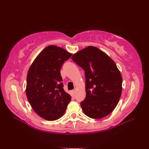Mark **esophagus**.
Instances as JSON below:
<instances>
[{
    "label": "esophagus",
    "mask_w": 149,
    "mask_h": 149,
    "mask_svg": "<svg viewBox=\"0 0 149 149\" xmlns=\"http://www.w3.org/2000/svg\"><path fill=\"white\" fill-rule=\"evenodd\" d=\"M75 92H76V90L74 89V90H73V94L75 95Z\"/></svg>",
    "instance_id": "1"
}]
</instances>
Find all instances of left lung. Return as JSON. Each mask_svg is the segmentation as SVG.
<instances>
[{
	"label": "left lung",
	"instance_id": "8db88e82",
	"mask_svg": "<svg viewBox=\"0 0 149 149\" xmlns=\"http://www.w3.org/2000/svg\"><path fill=\"white\" fill-rule=\"evenodd\" d=\"M73 61L83 68L86 77V98L81 106L86 115L99 119L115 109L121 97L122 77L113 60L93 46L74 54Z\"/></svg>",
	"mask_w": 149,
	"mask_h": 149
}]
</instances>
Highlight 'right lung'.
<instances>
[{"label": "right lung", "mask_w": 149, "mask_h": 149, "mask_svg": "<svg viewBox=\"0 0 149 149\" xmlns=\"http://www.w3.org/2000/svg\"><path fill=\"white\" fill-rule=\"evenodd\" d=\"M72 55L61 47L49 45L39 54L28 71V101L37 115L49 121L61 118L71 100L63 89L60 70Z\"/></svg>", "instance_id": "right-lung-1"}]
</instances>
